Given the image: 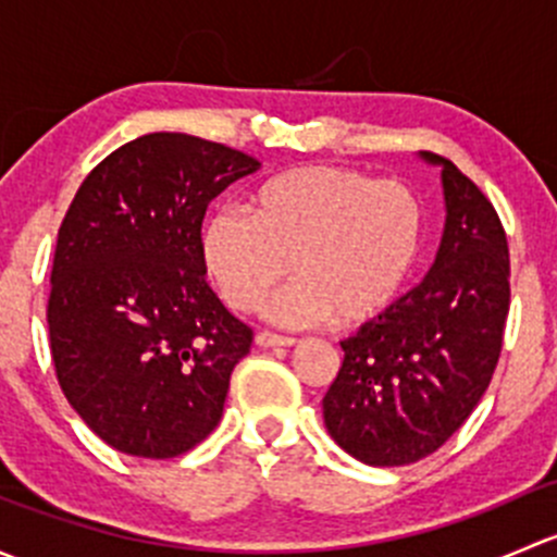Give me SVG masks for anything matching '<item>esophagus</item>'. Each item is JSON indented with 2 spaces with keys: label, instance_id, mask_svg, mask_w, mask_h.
<instances>
[{
  "label": "esophagus",
  "instance_id": "esophagus-1",
  "mask_svg": "<svg viewBox=\"0 0 557 557\" xmlns=\"http://www.w3.org/2000/svg\"><path fill=\"white\" fill-rule=\"evenodd\" d=\"M256 342L261 347H290V345H296V336L274 334V331H258Z\"/></svg>",
  "mask_w": 557,
  "mask_h": 557
}]
</instances>
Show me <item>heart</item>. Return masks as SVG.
I'll list each match as a JSON object with an SVG mask.
<instances>
[{"label":"heart","instance_id":"b5f03b06","mask_svg":"<svg viewBox=\"0 0 557 557\" xmlns=\"http://www.w3.org/2000/svg\"><path fill=\"white\" fill-rule=\"evenodd\" d=\"M425 215L412 188L345 166H299L263 180L245 212L218 207L199 232L207 277L252 312L288 274L272 312L358 329L391 310L414 272Z\"/></svg>","mask_w":557,"mask_h":557}]
</instances>
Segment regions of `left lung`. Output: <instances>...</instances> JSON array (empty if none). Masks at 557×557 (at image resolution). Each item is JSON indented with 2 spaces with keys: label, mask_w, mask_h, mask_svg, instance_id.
<instances>
[{
  "label": "left lung",
  "mask_w": 557,
  "mask_h": 557,
  "mask_svg": "<svg viewBox=\"0 0 557 557\" xmlns=\"http://www.w3.org/2000/svg\"><path fill=\"white\" fill-rule=\"evenodd\" d=\"M442 164L447 223L429 277L356 336L323 396L325 429L369 466L440 450L491 385L509 314V245L496 207Z\"/></svg>",
  "instance_id": "obj_1"
}]
</instances>
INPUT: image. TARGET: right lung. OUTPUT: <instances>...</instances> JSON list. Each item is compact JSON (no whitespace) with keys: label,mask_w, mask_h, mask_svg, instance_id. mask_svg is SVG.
<instances>
[{"label":"right lung","mask_w":557,"mask_h":557,"mask_svg":"<svg viewBox=\"0 0 557 557\" xmlns=\"http://www.w3.org/2000/svg\"><path fill=\"white\" fill-rule=\"evenodd\" d=\"M243 150L156 132L99 161L59 226L48 294L55 380L115 450L174 458L212 434L252 329L205 280L207 205L258 170Z\"/></svg>","instance_id":"right-lung-1"}]
</instances>
